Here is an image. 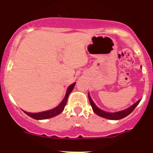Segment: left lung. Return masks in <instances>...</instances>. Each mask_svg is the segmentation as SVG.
<instances>
[{"label": "left lung", "instance_id": "obj_1", "mask_svg": "<svg viewBox=\"0 0 153 153\" xmlns=\"http://www.w3.org/2000/svg\"><path fill=\"white\" fill-rule=\"evenodd\" d=\"M88 97H89V100H90V104H91V106L93 108V110L94 111V113L96 114H97L98 116L101 117H103V118L106 119H109V120H121V119L124 118V117H127L128 115L130 114L133 110L135 109V108L137 106V105L140 103V100H138L137 102H136L135 104H133L132 106H130L128 109H125V110H123V111H120V112H117V113H107V112H105L102 109H99L97 106H96L94 102H93L92 100L91 97L88 94Z\"/></svg>", "mask_w": 153, "mask_h": 153}]
</instances>
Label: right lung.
<instances>
[{"label": "right lung", "instance_id": "add662e5", "mask_svg": "<svg viewBox=\"0 0 153 153\" xmlns=\"http://www.w3.org/2000/svg\"><path fill=\"white\" fill-rule=\"evenodd\" d=\"M74 86H75V83H73L72 85H70V86L67 89V93H66V96H65L63 100L60 102V104L58 106H56L54 109H51V110H48V111L45 112H41V113H27V112H24L27 116L30 117L31 118L35 119V120H45V119H49L52 118L53 117H56L57 115L60 114V113H62L63 109H64L65 106L67 104V98H68V96L70 95V93H71V91L74 89Z\"/></svg>", "mask_w": 153, "mask_h": 153}]
</instances>
